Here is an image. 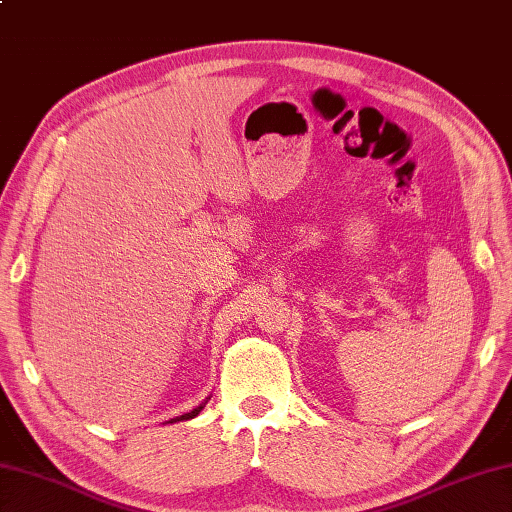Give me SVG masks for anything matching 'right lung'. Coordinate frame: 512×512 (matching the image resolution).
Returning <instances> with one entry per match:
<instances>
[{"instance_id": "add662e5", "label": "right lung", "mask_w": 512, "mask_h": 512, "mask_svg": "<svg viewBox=\"0 0 512 512\" xmlns=\"http://www.w3.org/2000/svg\"><path fill=\"white\" fill-rule=\"evenodd\" d=\"M206 402H208V400H206ZM206 402H204V404H199L197 408H193V410H191V413H184V415H180V417H176V419H171L169 423H176V421H189V419L197 417L199 413H202V408L206 406Z\"/></svg>"}]
</instances>
